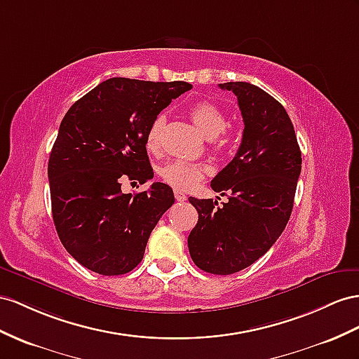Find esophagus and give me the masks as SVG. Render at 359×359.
Masks as SVG:
<instances>
[{"label": "esophagus", "instance_id": "1", "mask_svg": "<svg viewBox=\"0 0 359 359\" xmlns=\"http://www.w3.org/2000/svg\"><path fill=\"white\" fill-rule=\"evenodd\" d=\"M174 197H176L177 201H185L187 200V196L183 194L180 189H174Z\"/></svg>", "mask_w": 359, "mask_h": 359}]
</instances>
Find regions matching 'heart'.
I'll use <instances>...</instances> for the list:
<instances>
[{
	"label": "heart",
	"instance_id": "b5f03b06",
	"mask_svg": "<svg viewBox=\"0 0 359 359\" xmlns=\"http://www.w3.org/2000/svg\"><path fill=\"white\" fill-rule=\"evenodd\" d=\"M189 116L198 130L209 137V140H214L218 135H222L227 126L226 114L217 104L210 103V101H197V103L192 104L189 109ZM163 124V115H158L149 127V132H147L145 136V147L150 151L159 150ZM159 174L168 185L180 189H188L203 179L205 168L194 162L174 159L165 163Z\"/></svg>",
	"mask_w": 359,
	"mask_h": 359
}]
</instances>
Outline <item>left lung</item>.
<instances>
[{
  "mask_svg": "<svg viewBox=\"0 0 359 359\" xmlns=\"http://www.w3.org/2000/svg\"><path fill=\"white\" fill-rule=\"evenodd\" d=\"M238 98L244 132L232 162L210 187L229 194L218 206L212 198L189 197L198 222L188 236L192 261L212 274H232L249 267L282 235L287 226L302 153L287 110L261 88L247 81L219 85Z\"/></svg>",
  "mask_w": 359,
  "mask_h": 359,
  "instance_id": "8db88e82",
  "label": "left lung"
}]
</instances>
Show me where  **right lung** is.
Masks as SVG:
<instances>
[{
	"instance_id": "add662e5",
	"label": "right lung",
	"mask_w": 359,
	"mask_h": 359,
	"mask_svg": "<svg viewBox=\"0 0 359 359\" xmlns=\"http://www.w3.org/2000/svg\"><path fill=\"white\" fill-rule=\"evenodd\" d=\"M187 81L114 77L77 100L63 116L48 161L53 222L67 252L90 271L118 276L144 258L150 233L174 203L154 182L124 194V180L153 177L145 136Z\"/></svg>"
}]
</instances>
